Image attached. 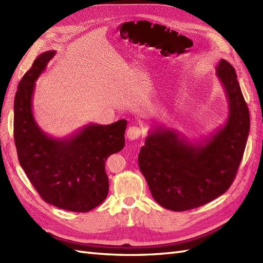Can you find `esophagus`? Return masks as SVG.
Instances as JSON below:
<instances>
[{
	"label": "esophagus",
	"instance_id": "34e87169",
	"mask_svg": "<svg viewBox=\"0 0 263 263\" xmlns=\"http://www.w3.org/2000/svg\"><path fill=\"white\" fill-rule=\"evenodd\" d=\"M126 137L131 141L139 139L141 137V129L137 125H131L129 129L126 130Z\"/></svg>",
	"mask_w": 263,
	"mask_h": 263
}]
</instances>
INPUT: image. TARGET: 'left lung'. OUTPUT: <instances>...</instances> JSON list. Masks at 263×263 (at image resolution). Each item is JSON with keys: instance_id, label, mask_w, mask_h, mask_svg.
I'll return each mask as SVG.
<instances>
[{"instance_id": "left-lung-1", "label": "left lung", "mask_w": 263, "mask_h": 263, "mask_svg": "<svg viewBox=\"0 0 263 263\" xmlns=\"http://www.w3.org/2000/svg\"><path fill=\"white\" fill-rule=\"evenodd\" d=\"M217 76L226 91V124L210 137L191 142L157 126L139 153V167L153 199L172 211L198 208L223 194L237 176L250 130V114L234 67L222 59Z\"/></svg>"}]
</instances>
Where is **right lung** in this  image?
Masks as SVG:
<instances>
[{"instance_id": "right-lung-1", "label": "right lung", "mask_w": 263, "mask_h": 263, "mask_svg": "<svg viewBox=\"0 0 263 263\" xmlns=\"http://www.w3.org/2000/svg\"><path fill=\"white\" fill-rule=\"evenodd\" d=\"M55 51L39 55L20 81L14 100V141L18 162L45 202L63 210L87 212L109 192L105 160L124 147L126 120L87 124L62 139L44 133L35 122L32 100L35 81Z\"/></svg>"}]
</instances>
